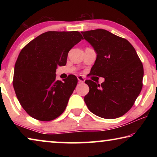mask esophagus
<instances>
[{
    "label": "esophagus",
    "mask_w": 157,
    "mask_h": 157,
    "mask_svg": "<svg viewBox=\"0 0 157 157\" xmlns=\"http://www.w3.org/2000/svg\"><path fill=\"white\" fill-rule=\"evenodd\" d=\"M78 79L79 83H84V81H85L84 78L83 77H82V75H79V76L78 77Z\"/></svg>",
    "instance_id": "1"
}]
</instances>
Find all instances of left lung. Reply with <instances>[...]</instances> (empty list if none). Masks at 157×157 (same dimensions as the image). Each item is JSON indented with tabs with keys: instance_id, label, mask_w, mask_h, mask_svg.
Segmentation results:
<instances>
[{
	"instance_id": "left-lung-1",
	"label": "left lung",
	"mask_w": 157,
	"mask_h": 157,
	"mask_svg": "<svg viewBox=\"0 0 157 157\" xmlns=\"http://www.w3.org/2000/svg\"><path fill=\"white\" fill-rule=\"evenodd\" d=\"M97 53L91 75L102 77L101 85L90 79L84 102L93 113L113 119L134 104L143 86V66L134 48L125 39L103 29L81 32Z\"/></svg>"
}]
</instances>
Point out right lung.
<instances>
[{
	"label": "right lung",
	"mask_w": 157,
	"mask_h": 157,
	"mask_svg": "<svg viewBox=\"0 0 157 157\" xmlns=\"http://www.w3.org/2000/svg\"><path fill=\"white\" fill-rule=\"evenodd\" d=\"M83 39L78 31H48L21 50L14 66L13 86L21 105L36 120L50 121L64 111L78 84L70 75L56 80L58 66H64L68 53Z\"/></svg>",
	"instance_id": "1"
}]
</instances>
